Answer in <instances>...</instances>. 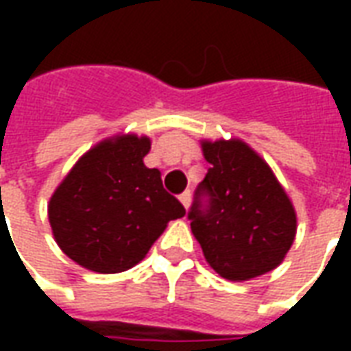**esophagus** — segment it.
I'll use <instances>...</instances> for the list:
<instances>
[{"instance_id": "esophagus-1", "label": "esophagus", "mask_w": 351, "mask_h": 351, "mask_svg": "<svg viewBox=\"0 0 351 351\" xmlns=\"http://www.w3.org/2000/svg\"><path fill=\"white\" fill-rule=\"evenodd\" d=\"M180 203H182L184 205V208H188V206H190V203H191V193L190 191H184V193H180Z\"/></svg>"}]
</instances>
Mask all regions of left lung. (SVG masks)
Segmentation results:
<instances>
[{"label": "left lung", "mask_w": 351, "mask_h": 351, "mask_svg": "<svg viewBox=\"0 0 351 351\" xmlns=\"http://www.w3.org/2000/svg\"><path fill=\"white\" fill-rule=\"evenodd\" d=\"M210 163L188 218L206 263L231 282L276 269L291 248L297 214L269 163L243 138L201 141ZM209 201L203 207L200 197Z\"/></svg>", "instance_id": "obj_1"}]
</instances>
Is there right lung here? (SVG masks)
Returning a JSON list of instances; mask_svg holds the SVG:
<instances>
[{"label":"right lung","instance_id":"obj_1","mask_svg":"<svg viewBox=\"0 0 351 351\" xmlns=\"http://www.w3.org/2000/svg\"><path fill=\"white\" fill-rule=\"evenodd\" d=\"M152 141L118 133L92 146L49 201L52 235L65 256L88 271L116 274L143 261L167 223L186 208L165 191L158 169L145 165Z\"/></svg>","mask_w":351,"mask_h":351}]
</instances>
